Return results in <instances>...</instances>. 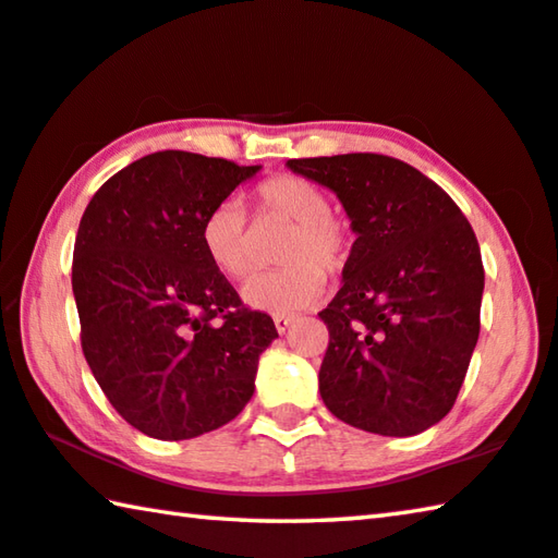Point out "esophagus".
I'll return each instance as SVG.
<instances>
[{"mask_svg":"<svg viewBox=\"0 0 558 558\" xmlns=\"http://www.w3.org/2000/svg\"><path fill=\"white\" fill-rule=\"evenodd\" d=\"M272 323H276V329L280 335H286L288 329L292 327V323H295V317H288V315H276V319H272Z\"/></svg>","mask_w":558,"mask_h":558,"instance_id":"1","label":"esophagus"}]
</instances>
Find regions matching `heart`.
Wrapping results in <instances>:
<instances>
[{
    "label": "heart",
    "mask_w": 558,
    "mask_h": 558,
    "mask_svg": "<svg viewBox=\"0 0 558 558\" xmlns=\"http://www.w3.org/2000/svg\"><path fill=\"white\" fill-rule=\"evenodd\" d=\"M256 199L263 216L292 223L280 245L288 268L253 278L243 288L245 305L272 315H290L313 305L325 292V276L342 272L352 256V235L329 214L327 194L295 174H278L258 184ZM202 245L211 266L231 280L248 278L256 268L248 221L235 202H223L206 214Z\"/></svg>",
    "instance_id": "1"
}]
</instances>
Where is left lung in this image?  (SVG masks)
I'll return each instance as SVG.
<instances>
[{
  "label": "left lung",
  "mask_w": 558,
  "mask_h": 558,
  "mask_svg": "<svg viewBox=\"0 0 558 558\" xmlns=\"http://www.w3.org/2000/svg\"><path fill=\"white\" fill-rule=\"evenodd\" d=\"M337 194L354 231L342 288L319 313V396L349 426L415 436L446 418L480 335L485 270L458 204L401 159H288Z\"/></svg>",
  "instance_id": "left-lung-1"
}]
</instances>
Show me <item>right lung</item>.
<instances>
[{
	"instance_id": "1",
	"label": "right lung",
	"mask_w": 558,
	"mask_h": 558,
	"mask_svg": "<svg viewBox=\"0 0 558 558\" xmlns=\"http://www.w3.org/2000/svg\"><path fill=\"white\" fill-rule=\"evenodd\" d=\"M258 172L165 149L112 174L83 211L71 278L83 354L112 409L149 438L233 421L278 337L202 245L206 214Z\"/></svg>"
}]
</instances>
